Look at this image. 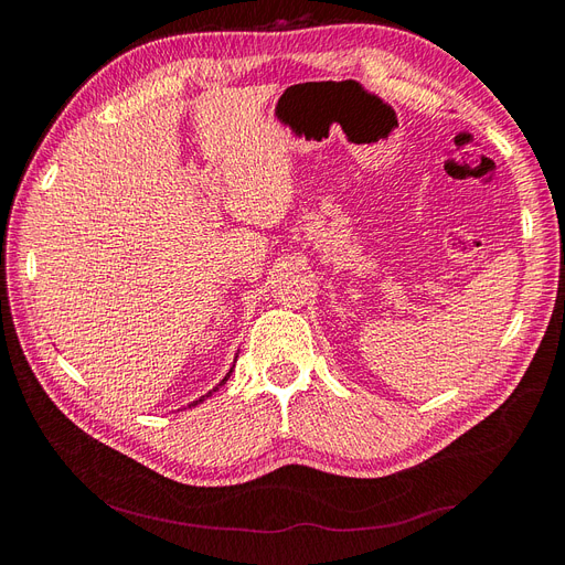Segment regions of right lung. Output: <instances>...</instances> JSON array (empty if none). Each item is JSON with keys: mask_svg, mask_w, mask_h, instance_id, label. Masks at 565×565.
I'll return each instance as SVG.
<instances>
[{"mask_svg": "<svg viewBox=\"0 0 565 565\" xmlns=\"http://www.w3.org/2000/svg\"><path fill=\"white\" fill-rule=\"evenodd\" d=\"M231 372H233V367H231ZM231 372L226 374V377H224V380H221V384H226V382H228V377H231ZM221 384H218V386H221ZM218 386H216V388H218ZM216 388H214V391H216ZM210 396H212V391H210V393H204V396H200L198 401H193V403H191V407H193V405H198V403H202L204 398H210Z\"/></svg>", "mask_w": 565, "mask_h": 565, "instance_id": "obj_1", "label": "right lung"}]
</instances>
